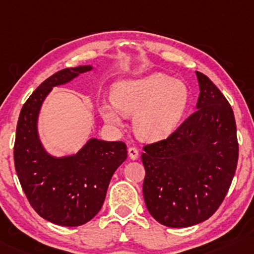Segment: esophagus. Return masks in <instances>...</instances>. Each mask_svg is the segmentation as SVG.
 Segmentation results:
<instances>
[{
	"label": "esophagus",
	"mask_w": 254,
	"mask_h": 254,
	"mask_svg": "<svg viewBox=\"0 0 254 254\" xmlns=\"http://www.w3.org/2000/svg\"><path fill=\"white\" fill-rule=\"evenodd\" d=\"M127 153H128V156H130V159H132V160H135L139 155L138 149L135 147H132V146H131V147H128Z\"/></svg>",
	"instance_id": "obj_1"
}]
</instances>
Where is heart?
Returning <instances> with one entry per match:
<instances>
[{
	"label": "heart",
	"instance_id": "b5f03b06",
	"mask_svg": "<svg viewBox=\"0 0 254 254\" xmlns=\"http://www.w3.org/2000/svg\"><path fill=\"white\" fill-rule=\"evenodd\" d=\"M190 93L183 81L155 72L139 79L117 83L112 103L100 106V114L108 124L121 126L122 115L134 114L135 132L145 139H160L174 130L188 108Z\"/></svg>",
	"mask_w": 254,
	"mask_h": 254
}]
</instances>
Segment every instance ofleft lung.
Wrapping results in <instances>:
<instances>
[{
    "instance_id": "obj_1",
    "label": "left lung",
    "mask_w": 254,
    "mask_h": 254,
    "mask_svg": "<svg viewBox=\"0 0 254 254\" xmlns=\"http://www.w3.org/2000/svg\"><path fill=\"white\" fill-rule=\"evenodd\" d=\"M195 73L197 110L166 139L145 145L141 154L146 207L170 228L209 219L227 195L238 162L233 108L208 77Z\"/></svg>"
}]
</instances>
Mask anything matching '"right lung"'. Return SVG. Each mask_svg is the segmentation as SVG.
<instances>
[{"mask_svg":"<svg viewBox=\"0 0 254 254\" xmlns=\"http://www.w3.org/2000/svg\"><path fill=\"white\" fill-rule=\"evenodd\" d=\"M91 65L67 67L47 78L20 110L13 146L17 176L41 217L57 226L77 227L92 220L105 201L114 173L127 156L123 141L91 139L76 155L56 159L38 137V114L52 87L65 84Z\"/></svg>","mask_w":254,"mask_h":254,"instance_id":"right-lung-1","label":"right lung"}]
</instances>
